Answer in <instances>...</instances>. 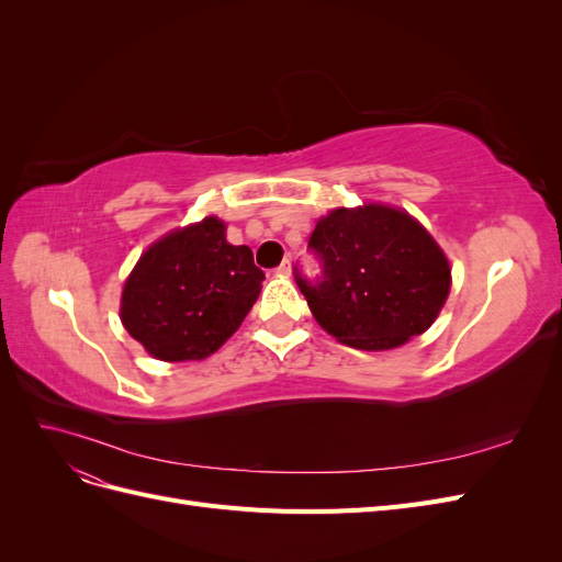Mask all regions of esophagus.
I'll return each mask as SVG.
<instances>
[{"instance_id": "1", "label": "esophagus", "mask_w": 562, "mask_h": 562, "mask_svg": "<svg viewBox=\"0 0 562 562\" xmlns=\"http://www.w3.org/2000/svg\"><path fill=\"white\" fill-rule=\"evenodd\" d=\"M291 271H293V269H291V260H283V262L277 267V274H279V277H291Z\"/></svg>"}]
</instances>
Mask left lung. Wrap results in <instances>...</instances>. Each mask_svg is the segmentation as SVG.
Segmentation results:
<instances>
[{"label": "left lung", "instance_id": "1", "mask_svg": "<svg viewBox=\"0 0 562 562\" xmlns=\"http://www.w3.org/2000/svg\"><path fill=\"white\" fill-rule=\"evenodd\" d=\"M321 277L295 281L318 326L342 345L384 351L427 330L450 293V262L413 215L366 203L323 215L310 236Z\"/></svg>", "mask_w": 562, "mask_h": 562}]
</instances>
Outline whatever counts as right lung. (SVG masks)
<instances>
[{
    "instance_id": "add662e5",
    "label": "right lung",
    "mask_w": 562,
    "mask_h": 562,
    "mask_svg": "<svg viewBox=\"0 0 562 562\" xmlns=\"http://www.w3.org/2000/svg\"><path fill=\"white\" fill-rule=\"evenodd\" d=\"M215 215L151 244L122 293V323L159 361H201L223 347L260 295L265 271L232 246Z\"/></svg>"
}]
</instances>
